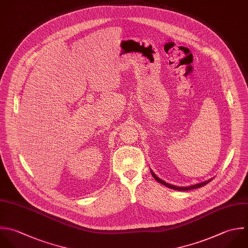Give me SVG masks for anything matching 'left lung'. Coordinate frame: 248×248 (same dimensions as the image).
Returning a JSON list of instances; mask_svg holds the SVG:
<instances>
[{"label":"left lung","instance_id":"left-lung-1","mask_svg":"<svg viewBox=\"0 0 248 248\" xmlns=\"http://www.w3.org/2000/svg\"><path fill=\"white\" fill-rule=\"evenodd\" d=\"M151 173H152L153 177H154L158 183H160L161 185H163V186H167V187H169V188H172V189H174V190H180V191H186V190H190V189H195V188L201 187V186L207 185L208 183H210V182L213 180V179H210V180H208V181H205V182H202V183H199V184H196V185L188 186H174V185H170V184L164 182L163 180L159 179L152 170H151Z\"/></svg>","mask_w":248,"mask_h":248}]
</instances>
